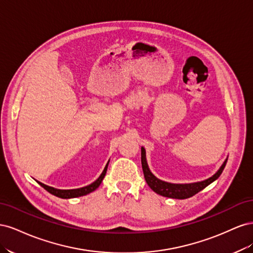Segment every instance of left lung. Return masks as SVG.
Here are the masks:
<instances>
[{
  "mask_svg": "<svg viewBox=\"0 0 253 253\" xmlns=\"http://www.w3.org/2000/svg\"><path fill=\"white\" fill-rule=\"evenodd\" d=\"M227 159L228 158H226V160L223 163V165L220 166L217 172L212 175L208 179L193 183H171L157 178L156 176L151 172L147 163V157H145V150L143 147H141L142 171L145 181H147L149 187L159 195L170 198H176V200H186V198L193 196L203 189H205L207 186H209L211 182L216 180L224 170V168L227 164Z\"/></svg>",
  "mask_w": 253,
  "mask_h": 253,
  "instance_id": "1",
  "label": "left lung"
}]
</instances>
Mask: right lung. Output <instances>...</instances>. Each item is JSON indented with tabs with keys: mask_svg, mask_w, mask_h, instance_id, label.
<instances>
[{
	"mask_svg": "<svg viewBox=\"0 0 253 253\" xmlns=\"http://www.w3.org/2000/svg\"><path fill=\"white\" fill-rule=\"evenodd\" d=\"M109 163L106 164L105 168L103 172L101 173V175L99 176V177L94 181L91 182L90 185L86 186V187H83V188H79V189H72V190H61V189H56V188H52V187H49V186H46L44 185V183L39 182V185L41 187H43L45 190L48 191V192L52 195L55 196H58L60 198H74V197H79V196H83V195H86L90 192H93V191H95L99 186H100V183L102 182L104 176H105V173H106V170H108V166H109Z\"/></svg>",
	"mask_w": 253,
	"mask_h": 253,
	"instance_id": "1",
	"label": "right lung"
}]
</instances>
